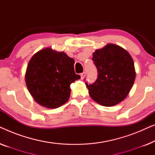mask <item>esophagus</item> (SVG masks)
<instances>
[{
  "instance_id": "1",
  "label": "esophagus",
  "mask_w": 155,
  "mask_h": 155,
  "mask_svg": "<svg viewBox=\"0 0 155 155\" xmlns=\"http://www.w3.org/2000/svg\"><path fill=\"white\" fill-rule=\"evenodd\" d=\"M85 75H86L85 72H83V73H82L81 74H80V77H81V79H83V78L85 77Z\"/></svg>"
}]
</instances>
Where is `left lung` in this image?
Here are the masks:
<instances>
[{"label":"left lung","instance_id":"obj_1","mask_svg":"<svg viewBox=\"0 0 155 155\" xmlns=\"http://www.w3.org/2000/svg\"><path fill=\"white\" fill-rule=\"evenodd\" d=\"M92 60L98 75L94 83L85 82L90 97L104 107H112L122 101L128 94L135 78L130 55L120 46L109 44L97 50Z\"/></svg>","mask_w":155,"mask_h":155}]
</instances>
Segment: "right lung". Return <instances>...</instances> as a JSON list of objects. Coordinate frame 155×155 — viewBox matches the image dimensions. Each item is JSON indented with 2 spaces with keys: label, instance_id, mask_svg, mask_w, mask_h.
Here are the masks:
<instances>
[{
  "label": "right lung",
  "instance_id": "1",
  "mask_svg": "<svg viewBox=\"0 0 155 155\" xmlns=\"http://www.w3.org/2000/svg\"><path fill=\"white\" fill-rule=\"evenodd\" d=\"M75 61L63 52L49 48L34 55L27 65L25 82L29 93L40 105L55 109L64 104L71 94L70 85L80 79Z\"/></svg>",
  "mask_w": 155,
  "mask_h": 155
}]
</instances>
